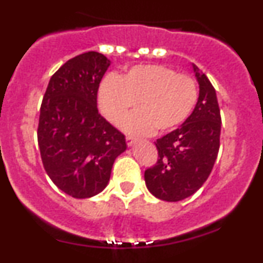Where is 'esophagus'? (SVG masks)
Returning <instances> with one entry per match:
<instances>
[{
    "label": "esophagus",
    "mask_w": 263,
    "mask_h": 263,
    "mask_svg": "<svg viewBox=\"0 0 263 263\" xmlns=\"http://www.w3.org/2000/svg\"><path fill=\"white\" fill-rule=\"evenodd\" d=\"M126 142H127V146L131 147V146H134V144L136 143V140H135L134 137H129V136H128V137H126Z\"/></svg>",
    "instance_id": "34e87169"
}]
</instances>
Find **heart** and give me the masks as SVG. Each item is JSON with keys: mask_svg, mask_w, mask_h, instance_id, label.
<instances>
[{"mask_svg": "<svg viewBox=\"0 0 263 263\" xmlns=\"http://www.w3.org/2000/svg\"><path fill=\"white\" fill-rule=\"evenodd\" d=\"M198 101V87L188 75L162 65L134 66L121 78L107 75L99 87L101 112L120 126L136 107L123 129L143 136L157 131L164 134L179 127L190 116Z\"/></svg>", "mask_w": 263, "mask_h": 263, "instance_id": "1", "label": "heart"}]
</instances>
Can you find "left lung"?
I'll return each instance as SVG.
<instances>
[{"mask_svg": "<svg viewBox=\"0 0 263 263\" xmlns=\"http://www.w3.org/2000/svg\"><path fill=\"white\" fill-rule=\"evenodd\" d=\"M192 65L199 84L197 105L179 127L157 140L158 161L144 172L147 189L165 201L183 200L200 189L219 153L221 117L215 89Z\"/></svg>", "mask_w": 263, "mask_h": 263, "instance_id": "obj_1", "label": "left lung"}]
</instances>
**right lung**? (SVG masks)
<instances>
[{"label": "right lung", "mask_w": 263, "mask_h": 263, "mask_svg": "<svg viewBox=\"0 0 263 263\" xmlns=\"http://www.w3.org/2000/svg\"><path fill=\"white\" fill-rule=\"evenodd\" d=\"M111 62L87 52L50 78L42 102L38 144L44 170L60 190L91 198L107 186L115 159L127 148L125 136L98 111V90Z\"/></svg>", "instance_id": "add662e5"}]
</instances>
